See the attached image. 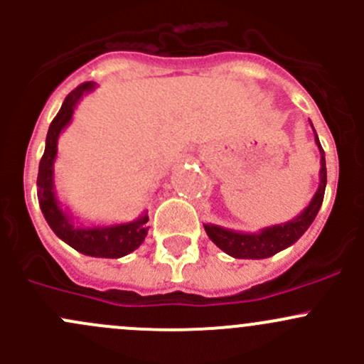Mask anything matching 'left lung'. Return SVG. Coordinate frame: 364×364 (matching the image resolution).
<instances>
[{
    "mask_svg": "<svg viewBox=\"0 0 364 364\" xmlns=\"http://www.w3.org/2000/svg\"><path fill=\"white\" fill-rule=\"evenodd\" d=\"M314 128V124H311ZM315 132V130H314ZM315 142L321 151V172H318V188L315 192L314 199L310 204L303 209L299 216H296L291 222L280 223V225H271L266 229H260V232H236V230L223 229L218 225H205V234L209 240L227 253V255L234 257V259H267V257L274 255V253L285 250L291 245H294L304 232L311 222L317 216L318 209H321L322 200H324L326 192V181H328V174H326V156L324 149H322L321 141H318L317 134H315Z\"/></svg>",
    "mask_w": 364,
    "mask_h": 364,
    "instance_id": "obj_1",
    "label": "left lung"
}]
</instances>
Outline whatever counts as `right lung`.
Wrapping results in <instances>:
<instances>
[{
	"label": "right lung",
	"mask_w": 364,
	"mask_h": 364,
	"mask_svg": "<svg viewBox=\"0 0 364 364\" xmlns=\"http://www.w3.org/2000/svg\"><path fill=\"white\" fill-rule=\"evenodd\" d=\"M95 90L93 82H84L77 86L65 98L60 112L50 123L46 139V151L38 165V178H36V196H38L40 209L46 216L47 223L58 237L70 245L73 250L90 257H104V259H119L139 248L148 236L149 216L142 215L141 218L128 223L105 227H82L73 225L72 216L63 211L56 192H54V160L58 155V139L60 134L72 121L77 104L86 93Z\"/></svg>",
	"instance_id": "right-lung-1"
}]
</instances>
